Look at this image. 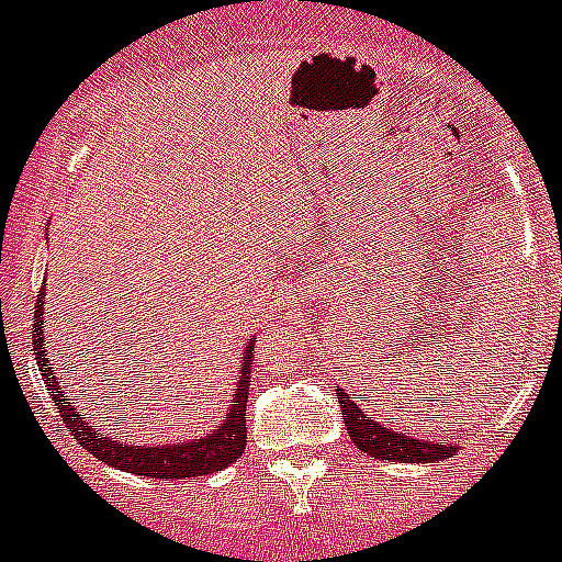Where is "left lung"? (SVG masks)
Listing matches in <instances>:
<instances>
[{
	"mask_svg": "<svg viewBox=\"0 0 562 562\" xmlns=\"http://www.w3.org/2000/svg\"><path fill=\"white\" fill-rule=\"evenodd\" d=\"M339 409H342V420L348 426V435L357 442L364 454L375 457V460H390V462H440L457 451V446H440L431 440H412L404 431L390 429V418L384 424H375L359 409L351 401V395L345 390H337Z\"/></svg>",
	"mask_w": 562,
	"mask_h": 562,
	"instance_id": "left-lung-1",
	"label": "left lung"
}]
</instances>
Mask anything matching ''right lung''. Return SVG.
I'll return each instance as SVG.
<instances>
[{
	"instance_id": "right-lung-1",
	"label": "right lung",
	"mask_w": 562,
	"mask_h": 562,
	"mask_svg": "<svg viewBox=\"0 0 562 562\" xmlns=\"http://www.w3.org/2000/svg\"><path fill=\"white\" fill-rule=\"evenodd\" d=\"M46 339H44V303L35 301L33 315V351L38 359V370L44 375V384L53 395L55 409L60 412L66 429L71 431L82 449H89L97 460L105 465L120 468V471L138 473V476H150V480H189V476H209L223 468L234 465L245 454L247 442V395H250V368H254V351H247L241 359V379L236 387V398L231 404L228 420L220 426L214 435H205L198 442H172V446H127L116 437L105 435L102 429H94L91 424L80 418L71 406V395H66L58 384L53 364L46 359ZM254 348V342H250Z\"/></svg>"
}]
</instances>
